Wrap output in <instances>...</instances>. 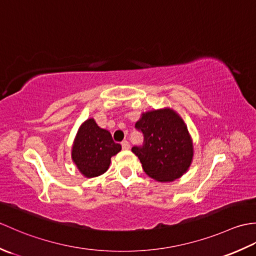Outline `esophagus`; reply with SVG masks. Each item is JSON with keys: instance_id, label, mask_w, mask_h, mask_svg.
Returning <instances> with one entry per match:
<instances>
[{"instance_id": "34e87169", "label": "esophagus", "mask_w": 256, "mask_h": 256, "mask_svg": "<svg viewBox=\"0 0 256 256\" xmlns=\"http://www.w3.org/2000/svg\"><path fill=\"white\" fill-rule=\"evenodd\" d=\"M122 148L123 150H130V143L128 140H123L122 142Z\"/></svg>"}]
</instances>
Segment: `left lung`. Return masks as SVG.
<instances>
[{
	"label": "left lung",
	"mask_w": 256,
	"mask_h": 256,
	"mask_svg": "<svg viewBox=\"0 0 256 256\" xmlns=\"http://www.w3.org/2000/svg\"><path fill=\"white\" fill-rule=\"evenodd\" d=\"M135 128L144 135L142 146L132 148L144 172L157 182L182 177L192 164V140L184 120L172 108L142 114Z\"/></svg>",
	"instance_id": "obj_1"
}]
</instances>
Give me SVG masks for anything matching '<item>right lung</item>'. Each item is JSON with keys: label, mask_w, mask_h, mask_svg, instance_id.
Returning <instances> with one entry per match:
<instances>
[{"label": "right lung", "mask_w": 256, "mask_h": 256, "mask_svg": "<svg viewBox=\"0 0 256 256\" xmlns=\"http://www.w3.org/2000/svg\"><path fill=\"white\" fill-rule=\"evenodd\" d=\"M121 148V145L112 140L110 132L98 126L94 118H89L78 130L72 157L80 172L86 178H92L108 170L111 157Z\"/></svg>", "instance_id": "add662e5"}]
</instances>
